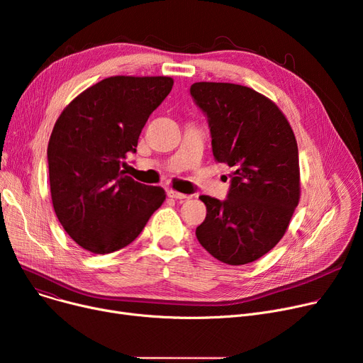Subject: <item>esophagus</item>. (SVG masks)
Segmentation results:
<instances>
[{
  "label": "esophagus",
  "instance_id": "esophagus-1",
  "mask_svg": "<svg viewBox=\"0 0 363 363\" xmlns=\"http://www.w3.org/2000/svg\"><path fill=\"white\" fill-rule=\"evenodd\" d=\"M167 197H170V199H175V200H185V199H188V196H186V194H182V193L174 191V189H169V191H167Z\"/></svg>",
  "mask_w": 363,
  "mask_h": 363
}]
</instances>
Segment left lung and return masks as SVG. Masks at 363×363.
Returning a JSON list of instances; mask_svg holds the SVG:
<instances>
[{
    "label": "left lung",
    "mask_w": 363,
    "mask_h": 363,
    "mask_svg": "<svg viewBox=\"0 0 363 363\" xmlns=\"http://www.w3.org/2000/svg\"><path fill=\"white\" fill-rule=\"evenodd\" d=\"M189 92L207 116L215 160L233 167L226 200L200 197L207 215L197 240L223 263L255 262L284 237L300 200L294 132L278 106L249 86L196 82Z\"/></svg>",
    "instance_id": "8db88e82"
}]
</instances>
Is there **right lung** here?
I'll use <instances>...</instances> for the list:
<instances>
[{
  "label": "right lung",
  "mask_w": 363,
  "mask_h": 363,
  "mask_svg": "<svg viewBox=\"0 0 363 363\" xmlns=\"http://www.w3.org/2000/svg\"><path fill=\"white\" fill-rule=\"evenodd\" d=\"M172 86L167 76H111L81 92L57 119L47 150L51 200L82 249H123L164 201L162 186L133 181L122 166Z\"/></svg>",
  "instance_id": "obj_1"
}]
</instances>
